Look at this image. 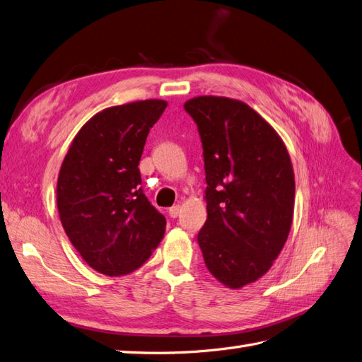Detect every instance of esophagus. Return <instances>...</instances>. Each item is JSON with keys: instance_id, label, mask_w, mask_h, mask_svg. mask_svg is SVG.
Instances as JSON below:
<instances>
[{"instance_id": "1", "label": "esophagus", "mask_w": 362, "mask_h": 362, "mask_svg": "<svg viewBox=\"0 0 362 362\" xmlns=\"http://www.w3.org/2000/svg\"><path fill=\"white\" fill-rule=\"evenodd\" d=\"M168 214H170V216H171V218H177V216H179V214H180V206H179V204H175V206H173V208H170Z\"/></svg>"}]
</instances>
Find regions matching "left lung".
I'll list each match as a JSON object with an SVG mask.
<instances>
[{"label": "left lung", "mask_w": 362, "mask_h": 362, "mask_svg": "<svg viewBox=\"0 0 362 362\" xmlns=\"http://www.w3.org/2000/svg\"><path fill=\"white\" fill-rule=\"evenodd\" d=\"M203 146L208 220L199 245L211 274L229 288L262 277L281 253L294 212V171L276 130L245 103H185Z\"/></svg>", "instance_id": "8db88e82"}]
</instances>
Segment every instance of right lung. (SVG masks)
I'll return each instance as SVG.
<instances>
[{
	"instance_id": "1",
	"label": "right lung",
	"mask_w": 362,
	"mask_h": 362,
	"mask_svg": "<svg viewBox=\"0 0 362 362\" xmlns=\"http://www.w3.org/2000/svg\"><path fill=\"white\" fill-rule=\"evenodd\" d=\"M167 101L144 100L92 117L60 167L57 209L71 244L106 276L135 272L165 233V216L141 188L139 160Z\"/></svg>"
}]
</instances>
